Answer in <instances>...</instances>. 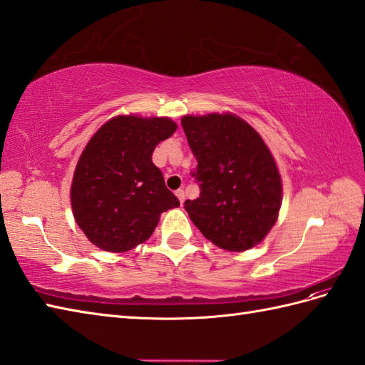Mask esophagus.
Instances as JSON below:
<instances>
[{
    "label": "esophagus",
    "instance_id": "esophagus-1",
    "mask_svg": "<svg viewBox=\"0 0 365 365\" xmlns=\"http://www.w3.org/2000/svg\"><path fill=\"white\" fill-rule=\"evenodd\" d=\"M175 196L179 197V200H180V203H183V200H185V191L180 188V190H177L175 191Z\"/></svg>",
    "mask_w": 365,
    "mask_h": 365
}]
</instances>
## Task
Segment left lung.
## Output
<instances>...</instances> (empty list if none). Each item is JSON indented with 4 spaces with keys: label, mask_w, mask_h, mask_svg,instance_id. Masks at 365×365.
I'll return each instance as SVG.
<instances>
[{
    "label": "left lung",
    "mask_w": 365,
    "mask_h": 365,
    "mask_svg": "<svg viewBox=\"0 0 365 365\" xmlns=\"http://www.w3.org/2000/svg\"><path fill=\"white\" fill-rule=\"evenodd\" d=\"M182 127L197 162L191 175L200 188L197 199L185 202L191 221L217 247L252 249L272 228L282 205L274 157L238 116H183Z\"/></svg>",
    "instance_id": "8db88e82"
}]
</instances>
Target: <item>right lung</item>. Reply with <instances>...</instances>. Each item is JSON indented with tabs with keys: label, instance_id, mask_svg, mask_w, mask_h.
<instances>
[{
	"label": "right lung",
	"instance_id": "add662e5",
	"mask_svg": "<svg viewBox=\"0 0 365 365\" xmlns=\"http://www.w3.org/2000/svg\"><path fill=\"white\" fill-rule=\"evenodd\" d=\"M169 118L116 116L93 135L71 185L74 219L107 252H125L150 238L163 211L180 205L152 163L155 146L175 132Z\"/></svg>",
	"mask_w": 365,
	"mask_h": 365
}]
</instances>
